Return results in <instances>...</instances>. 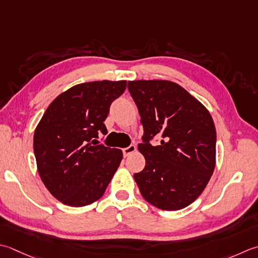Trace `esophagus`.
Masks as SVG:
<instances>
[{"label": "esophagus", "instance_id": "1", "mask_svg": "<svg viewBox=\"0 0 258 258\" xmlns=\"http://www.w3.org/2000/svg\"><path fill=\"white\" fill-rule=\"evenodd\" d=\"M135 151H136V145L131 144V145L127 146V148L123 149V155L126 158V156H128V155H131L132 153H134Z\"/></svg>", "mask_w": 258, "mask_h": 258}]
</instances>
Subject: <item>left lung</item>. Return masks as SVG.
<instances>
[{
  "instance_id": "left-lung-1",
  "label": "left lung",
  "mask_w": 258,
  "mask_h": 258,
  "mask_svg": "<svg viewBox=\"0 0 258 258\" xmlns=\"http://www.w3.org/2000/svg\"><path fill=\"white\" fill-rule=\"evenodd\" d=\"M143 125L139 151L145 168L134 174L143 198L162 210H180L198 198L213 175L216 128L205 106L168 80L128 82ZM161 138L160 146L150 141Z\"/></svg>"
}]
</instances>
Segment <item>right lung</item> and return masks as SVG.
Wrapping results in <instances>:
<instances>
[{
	"instance_id": "right-lung-1",
	"label": "right lung",
	"mask_w": 258,
	"mask_h": 258,
	"mask_svg": "<svg viewBox=\"0 0 258 258\" xmlns=\"http://www.w3.org/2000/svg\"><path fill=\"white\" fill-rule=\"evenodd\" d=\"M126 89L125 80L76 85L49 105L34 131L38 172L55 199L84 207L105 192L123 152L98 143L107 134L104 120Z\"/></svg>"
}]
</instances>
